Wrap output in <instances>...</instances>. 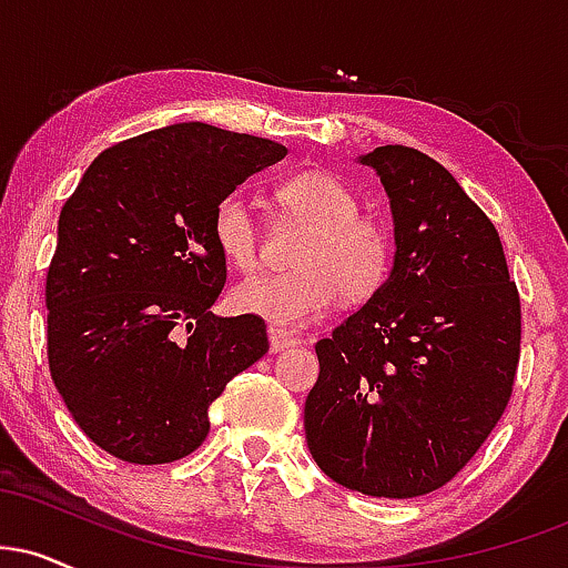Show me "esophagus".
I'll return each mask as SVG.
<instances>
[{"label":"esophagus","mask_w":568,"mask_h":568,"mask_svg":"<svg viewBox=\"0 0 568 568\" xmlns=\"http://www.w3.org/2000/svg\"><path fill=\"white\" fill-rule=\"evenodd\" d=\"M293 344H298V338L288 334V331H280V328H270V349L272 352H280L285 347H293Z\"/></svg>","instance_id":"1"}]
</instances>
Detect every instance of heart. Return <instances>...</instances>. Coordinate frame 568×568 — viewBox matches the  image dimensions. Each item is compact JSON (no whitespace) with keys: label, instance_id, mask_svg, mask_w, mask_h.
Segmentation results:
<instances>
[{"label":"heart","instance_id":"1","mask_svg":"<svg viewBox=\"0 0 568 568\" xmlns=\"http://www.w3.org/2000/svg\"><path fill=\"white\" fill-rule=\"evenodd\" d=\"M277 200L306 219L312 232L296 253L298 270L262 272L240 280L230 302L240 315L272 328H302L336 304L338 293L363 302L382 288L393 266V237L382 221L357 213L355 192L336 175L306 171L277 186ZM213 243L226 262L251 270L258 258V221L240 192L213 207Z\"/></svg>","mask_w":568,"mask_h":568}]
</instances>
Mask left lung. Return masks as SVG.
<instances>
[{
    "label": "left lung",
    "mask_w": 568,
    "mask_h": 568,
    "mask_svg": "<svg viewBox=\"0 0 568 568\" xmlns=\"http://www.w3.org/2000/svg\"><path fill=\"white\" fill-rule=\"evenodd\" d=\"M357 162L389 197L393 270L315 344L304 433L338 486L410 499L448 484L505 414L520 298L497 230L440 162L408 146Z\"/></svg>",
    "instance_id": "obj_1"
}]
</instances>
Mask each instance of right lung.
<instances>
[{
  "label": "right lung",
  "instance_id": "1",
  "mask_svg": "<svg viewBox=\"0 0 568 568\" xmlns=\"http://www.w3.org/2000/svg\"><path fill=\"white\" fill-rule=\"evenodd\" d=\"M283 143L179 122L98 154L58 219L48 270V361L69 414L130 465L205 440L207 408L270 342L262 317H219L226 258L213 207Z\"/></svg>",
  "mask_w": 568,
  "mask_h": 568
}]
</instances>
